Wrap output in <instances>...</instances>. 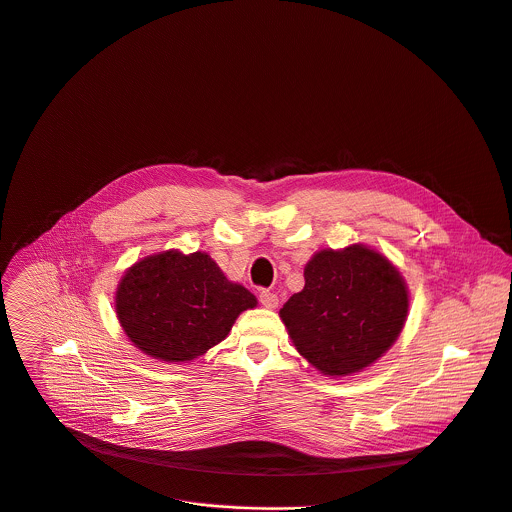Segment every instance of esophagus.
I'll return each instance as SVG.
<instances>
[{
	"instance_id": "34e87169",
	"label": "esophagus",
	"mask_w": 512,
	"mask_h": 512,
	"mask_svg": "<svg viewBox=\"0 0 512 512\" xmlns=\"http://www.w3.org/2000/svg\"><path fill=\"white\" fill-rule=\"evenodd\" d=\"M259 301H261V305L267 307V309H275L277 303H279L277 295L271 293V291H261V293H259Z\"/></svg>"
}]
</instances>
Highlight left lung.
I'll return each mask as SVG.
<instances>
[{
	"label": "left lung",
	"instance_id": "1",
	"mask_svg": "<svg viewBox=\"0 0 512 512\" xmlns=\"http://www.w3.org/2000/svg\"><path fill=\"white\" fill-rule=\"evenodd\" d=\"M303 277L305 287L279 315L297 352L321 374H356L396 342L408 315V289L384 255L364 245L323 249Z\"/></svg>",
	"mask_w": 512,
	"mask_h": 512
}]
</instances>
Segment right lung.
<instances>
[{
	"mask_svg": "<svg viewBox=\"0 0 512 512\" xmlns=\"http://www.w3.org/2000/svg\"><path fill=\"white\" fill-rule=\"evenodd\" d=\"M257 299L231 283L207 253L164 251L132 265L116 291L130 342L162 362H189L217 346Z\"/></svg>",
	"mask_w": 512,
	"mask_h": 512,
	"instance_id": "right-lung-1",
	"label": "right lung"
}]
</instances>
